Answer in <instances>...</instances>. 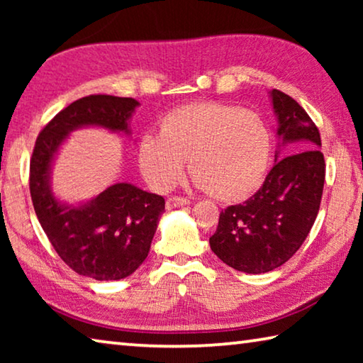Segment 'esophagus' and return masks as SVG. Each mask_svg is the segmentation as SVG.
<instances>
[{
	"label": "esophagus",
	"mask_w": 363,
	"mask_h": 363,
	"mask_svg": "<svg viewBox=\"0 0 363 363\" xmlns=\"http://www.w3.org/2000/svg\"><path fill=\"white\" fill-rule=\"evenodd\" d=\"M190 200L187 196H169L167 200V206L168 208H176V206H184V205H189Z\"/></svg>",
	"instance_id": "esophagus-1"
}]
</instances>
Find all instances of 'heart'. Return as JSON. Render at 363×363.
<instances>
[{
	"instance_id": "b5f03b06",
	"label": "heart",
	"mask_w": 363,
	"mask_h": 363,
	"mask_svg": "<svg viewBox=\"0 0 363 363\" xmlns=\"http://www.w3.org/2000/svg\"><path fill=\"white\" fill-rule=\"evenodd\" d=\"M269 153L262 116L220 102L171 110L160 133H145L138 145L140 169L153 189L174 187L189 158L196 186L223 200L242 199L261 182Z\"/></svg>"
}]
</instances>
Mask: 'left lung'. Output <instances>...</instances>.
<instances>
[{
  "instance_id": "left-lung-1",
  "label": "left lung",
  "mask_w": 363,
  "mask_h": 363,
  "mask_svg": "<svg viewBox=\"0 0 363 363\" xmlns=\"http://www.w3.org/2000/svg\"><path fill=\"white\" fill-rule=\"evenodd\" d=\"M279 138L294 150L277 160L257 192L227 206L210 238L220 261L247 274H264L285 264L301 248L320 208L325 158L320 133L299 104L272 89Z\"/></svg>"
}]
</instances>
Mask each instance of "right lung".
<instances>
[{
    "instance_id": "right-lung-1",
    "label": "right lung",
    "mask_w": 363,
    "mask_h": 363,
    "mask_svg": "<svg viewBox=\"0 0 363 363\" xmlns=\"http://www.w3.org/2000/svg\"><path fill=\"white\" fill-rule=\"evenodd\" d=\"M138 106L131 97H82L60 110L35 143L30 160L35 213L60 259L84 277L120 280L131 275L149 255L164 199L131 184H115L89 203L65 206L49 189V168L59 145L75 128L96 125L130 133L128 120Z\"/></svg>"
}]
</instances>
